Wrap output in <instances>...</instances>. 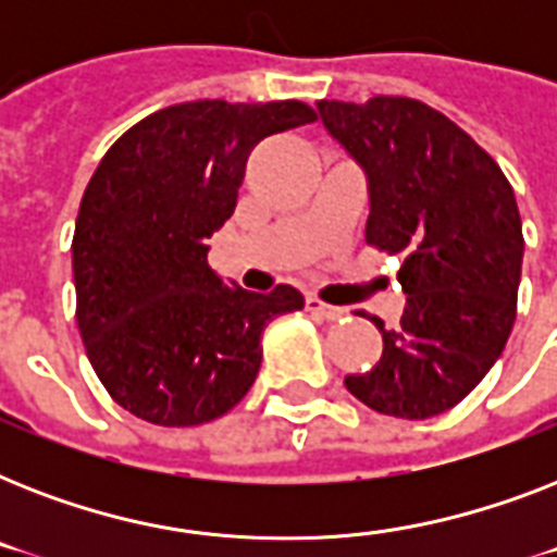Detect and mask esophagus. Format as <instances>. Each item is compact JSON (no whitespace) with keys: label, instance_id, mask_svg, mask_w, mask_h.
Instances as JSON below:
<instances>
[{"label":"esophagus","instance_id":"esophagus-1","mask_svg":"<svg viewBox=\"0 0 557 557\" xmlns=\"http://www.w3.org/2000/svg\"><path fill=\"white\" fill-rule=\"evenodd\" d=\"M306 309H309L312 314H321V318H326V321H338V318H344V314H347V309L323 304L321 297H314V295L306 297Z\"/></svg>","mask_w":557,"mask_h":557}]
</instances>
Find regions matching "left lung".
<instances>
[{
    "label": "left lung",
    "mask_w": 557,
    "mask_h": 557,
    "mask_svg": "<svg viewBox=\"0 0 557 557\" xmlns=\"http://www.w3.org/2000/svg\"><path fill=\"white\" fill-rule=\"evenodd\" d=\"M318 112L367 173V243L405 257L401 323L384 330L372 318L384 352L344 384L379 413H445L483 381L515 326L523 265L515 190L466 129L422 100H321Z\"/></svg>",
    "instance_id": "left-lung-1"
}]
</instances>
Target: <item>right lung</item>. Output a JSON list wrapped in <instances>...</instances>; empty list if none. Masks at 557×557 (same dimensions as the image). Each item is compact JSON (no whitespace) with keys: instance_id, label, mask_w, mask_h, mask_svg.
I'll list each match as a JSON object with an SVG mask.
<instances>
[{"instance_id":"obj_1","label":"right lung","mask_w":557,"mask_h":557,"mask_svg":"<svg viewBox=\"0 0 557 557\" xmlns=\"http://www.w3.org/2000/svg\"><path fill=\"white\" fill-rule=\"evenodd\" d=\"M300 100H190L126 129L100 159L74 225L77 326L100 384L144 422L193 428L251 389L262 330L304 295L225 286L208 239L236 208L262 138L312 124Z\"/></svg>"}]
</instances>
